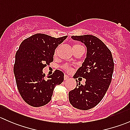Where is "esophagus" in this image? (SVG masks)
<instances>
[{
  "instance_id": "esophagus-1",
  "label": "esophagus",
  "mask_w": 130,
  "mask_h": 130,
  "mask_svg": "<svg viewBox=\"0 0 130 130\" xmlns=\"http://www.w3.org/2000/svg\"><path fill=\"white\" fill-rule=\"evenodd\" d=\"M64 79H65V80H69V76L67 75H65V77H64Z\"/></svg>"
}]
</instances>
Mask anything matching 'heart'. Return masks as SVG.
<instances>
[{"mask_svg":"<svg viewBox=\"0 0 130 130\" xmlns=\"http://www.w3.org/2000/svg\"><path fill=\"white\" fill-rule=\"evenodd\" d=\"M80 47H83V46H82L80 45V44H75V45L73 46V50H74V49H76V48H80ZM59 48H60V46L57 47V48L55 49V53H54L55 55H57L58 51ZM62 69H63V70H65L66 72H71L72 71V68L70 67V66H69L68 65H66V64H65V65H63Z\"/></svg>","mask_w":130,"mask_h":130,"instance_id":"b5f03b06","label":"heart"}]
</instances>
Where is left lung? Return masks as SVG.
Listing matches in <instances>:
<instances>
[{"mask_svg": "<svg viewBox=\"0 0 130 130\" xmlns=\"http://www.w3.org/2000/svg\"><path fill=\"white\" fill-rule=\"evenodd\" d=\"M72 38L83 42L87 53L82 66L73 76L74 78H86V84L84 86L77 84L69 92V101L75 108L88 110L100 103L108 89L114 70L113 58L110 50L96 36L86 35Z\"/></svg>", "mask_w": 130, "mask_h": 130, "instance_id": "1", "label": "left lung"}]
</instances>
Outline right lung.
I'll return each instance as SVG.
<instances>
[{"label":"right lung","instance_id":"1","mask_svg":"<svg viewBox=\"0 0 130 130\" xmlns=\"http://www.w3.org/2000/svg\"><path fill=\"white\" fill-rule=\"evenodd\" d=\"M67 36L54 38L37 33L25 39L15 54L14 65L17 87L23 100L32 107L48 104L56 86L64 80V74L55 70L45 78L43 69L53 61L55 50Z\"/></svg>","mask_w":130,"mask_h":130}]
</instances>
